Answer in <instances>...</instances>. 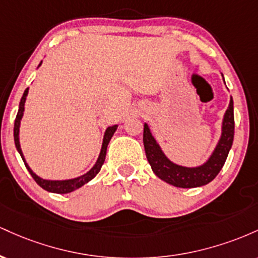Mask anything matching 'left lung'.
<instances>
[{
  "label": "left lung",
  "instance_id": "left-lung-1",
  "mask_svg": "<svg viewBox=\"0 0 258 258\" xmlns=\"http://www.w3.org/2000/svg\"><path fill=\"white\" fill-rule=\"evenodd\" d=\"M223 79V74H221ZM226 85V81H224ZM234 138V106L233 98L230 97L229 105L222 119L221 136L216 144L215 149L209 158L198 166H184L177 164L164 153L162 148L153 136L152 130L148 123H144L143 143L148 161L152 166L153 172L160 179L165 180L168 184L178 188H197L203 186L215 179L218 172L226 162L228 153L233 144Z\"/></svg>",
  "mask_w": 258,
  "mask_h": 258
}]
</instances>
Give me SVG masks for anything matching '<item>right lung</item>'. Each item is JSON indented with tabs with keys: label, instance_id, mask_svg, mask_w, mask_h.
I'll return each instance as SVG.
<instances>
[{
	"label": "right lung",
	"instance_id": "1",
	"mask_svg": "<svg viewBox=\"0 0 258 258\" xmlns=\"http://www.w3.org/2000/svg\"><path fill=\"white\" fill-rule=\"evenodd\" d=\"M41 64H42V60H41V63L38 64L37 68H40ZM28 93H29V88H26V90L24 91V93H23L22 99H20L19 110H18L16 121H14V143H16V148H17L18 153H19L20 156H22L23 161H24L25 166H26V168H28L29 172H30L32 178L36 180V183L41 186V188H43L44 190L49 191V193H55V194L72 193V191L76 190V189L81 188L82 185H85L86 183L90 182L91 179H93L94 177L98 174L100 168H102L103 164H104V161H105L106 148H108L109 142H110L111 137L114 136L115 131L117 130V125L110 126V127H108V128L105 130L104 136H103V142H102V147H100V152H99L98 159H97L96 164H94L93 166H92L90 170L87 171V172L81 174V176H79V177H75V178H69V179H44V178H41V177L37 176V174L31 170V167L28 165V162H26V160L24 158V154H23L22 147H20V138H19L20 122H22L23 116H24L25 102H26V97H28Z\"/></svg>",
	"mask_w": 258,
	"mask_h": 258
}]
</instances>
